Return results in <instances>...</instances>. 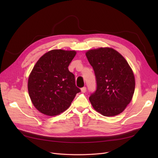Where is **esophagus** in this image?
I'll return each instance as SVG.
<instances>
[{"mask_svg": "<svg viewBox=\"0 0 158 158\" xmlns=\"http://www.w3.org/2000/svg\"><path fill=\"white\" fill-rule=\"evenodd\" d=\"M86 91V87H82V88H81V92L85 93Z\"/></svg>", "mask_w": 158, "mask_h": 158, "instance_id": "esophagus-1", "label": "esophagus"}]
</instances>
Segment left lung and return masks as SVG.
<instances>
[{
	"label": "left lung",
	"instance_id": "obj_1",
	"mask_svg": "<svg viewBox=\"0 0 158 158\" xmlns=\"http://www.w3.org/2000/svg\"><path fill=\"white\" fill-rule=\"evenodd\" d=\"M87 59L95 76L96 90L89 98L94 108L106 117L121 113L133 96L135 80L127 61L111 48L89 50Z\"/></svg>",
	"mask_w": 158,
	"mask_h": 158
}]
</instances>
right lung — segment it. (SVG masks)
Here are the masks:
<instances>
[{"label":"right lung","instance_id":"add662e5","mask_svg":"<svg viewBox=\"0 0 158 158\" xmlns=\"http://www.w3.org/2000/svg\"><path fill=\"white\" fill-rule=\"evenodd\" d=\"M76 54L73 51L52 50L41 56L28 79V92L36 108L56 116L67 110L81 89L68 66Z\"/></svg>","mask_w":158,"mask_h":158}]
</instances>
